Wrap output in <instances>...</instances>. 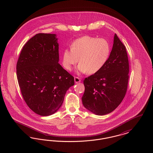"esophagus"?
I'll return each instance as SVG.
<instances>
[{
    "label": "esophagus",
    "instance_id": "obj_1",
    "mask_svg": "<svg viewBox=\"0 0 153 153\" xmlns=\"http://www.w3.org/2000/svg\"><path fill=\"white\" fill-rule=\"evenodd\" d=\"M81 81L80 78L77 77H74V82L75 83H77V82H79Z\"/></svg>",
    "mask_w": 153,
    "mask_h": 153
}]
</instances>
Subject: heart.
Returning <instances> with one entry per match:
<instances>
[{
	"label": "heart",
	"mask_w": 153,
	"mask_h": 153,
	"mask_svg": "<svg viewBox=\"0 0 153 153\" xmlns=\"http://www.w3.org/2000/svg\"><path fill=\"white\" fill-rule=\"evenodd\" d=\"M109 53V44L105 39L82 36L73 41L71 49L64 51L62 65L67 71H71L79 61L78 72L95 74L105 65Z\"/></svg>",
	"instance_id": "heart-1"
}]
</instances>
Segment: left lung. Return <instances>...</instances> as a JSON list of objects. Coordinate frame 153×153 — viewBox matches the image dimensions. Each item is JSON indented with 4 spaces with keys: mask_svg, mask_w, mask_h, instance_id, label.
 <instances>
[{
    "mask_svg": "<svg viewBox=\"0 0 153 153\" xmlns=\"http://www.w3.org/2000/svg\"><path fill=\"white\" fill-rule=\"evenodd\" d=\"M129 64L126 49L115 34L109 58L102 69L84 80V107L97 115L112 112L122 102L128 81Z\"/></svg>",
    "mask_w": 153,
    "mask_h": 153,
    "instance_id": "8db88e82",
    "label": "left lung"
}]
</instances>
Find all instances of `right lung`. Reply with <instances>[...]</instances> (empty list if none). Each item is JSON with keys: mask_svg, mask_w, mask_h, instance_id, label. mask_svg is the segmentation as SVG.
I'll return each instance as SVG.
<instances>
[{"mask_svg": "<svg viewBox=\"0 0 153 153\" xmlns=\"http://www.w3.org/2000/svg\"><path fill=\"white\" fill-rule=\"evenodd\" d=\"M55 34L39 33L24 45L16 64V76L24 100L36 114L46 117L58 111L73 76L59 64Z\"/></svg>", "mask_w": 153, "mask_h": 153, "instance_id": "right-lung-1", "label": "right lung"}]
</instances>
